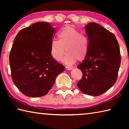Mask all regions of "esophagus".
<instances>
[{
	"label": "esophagus",
	"mask_w": 129,
	"mask_h": 129,
	"mask_svg": "<svg viewBox=\"0 0 129 129\" xmlns=\"http://www.w3.org/2000/svg\"><path fill=\"white\" fill-rule=\"evenodd\" d=\"M65 68H66V69H67V70H68V71H69V70H71L73 68H72V67H71L66 66V67H65Z\"/></svg>",
	"instance_id": "esophagus-1"
}]
</instances>
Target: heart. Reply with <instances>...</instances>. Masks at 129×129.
Wrapping results in <instances>:
<instances>
[{"label":"heart","instance_id":"obj_1","mask_svg":"<svg viewBox=\"0 0 129 129\" xmlns=\"http://www.w3.org/2000/svg\"><path fill=\"white\" fill-rule=\"evenodd\" d=\"M58 40L53 39L50 44V53L54 60L62 58L65 64L71 65L78 61H82L89 52V42L88 37L82 34L71 25L63 27L57 34Z\"/></svg>","mask_w":129,"mask_h":129}]
</instances>
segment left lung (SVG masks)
Segmentation results:
<instances>
[{"label":"left lung","instance_id":"left-lung-1","mask_svg":"<svg viewBox=\"0 0 129 129\" xmlns=\"http://www.w3.org/2000/svg\"><path fill=\"white\" fill-rule=\"evenodd\" d=\"M85 29L89 49L77 67L82 77L77 85L85 94L98 96L116 82L121 60L119 46L114 35L98 24L89 23Z\"/></svg>","mask_w":129,"mask_h":129}]
</instances>
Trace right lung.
<instances>
[{"label":"right lung","mask_w":129,"mask_h":129,"mask_svg":"<svg viewBox=\"0 0 129 129\" xmlns=\"http://www.w3.org/2000/svg\"><path fill=\"white\" fill-rule=\"evenodd\" d=\"M56 33L47 22L36 23L23 28L15 37L10 53L13 82L24 94L30 97L46 95L65 67L50 53Z\"/></svg>","instance_id":"right-lung-1"}]
</instances>
